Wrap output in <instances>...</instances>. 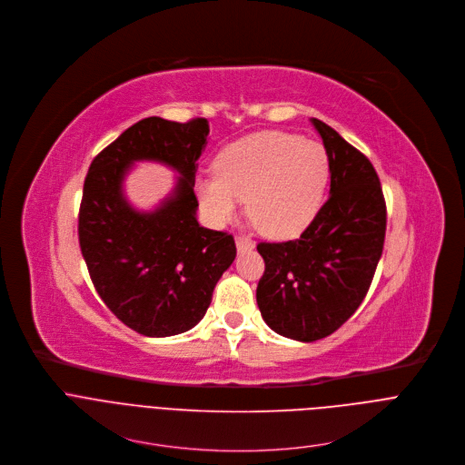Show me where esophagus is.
I'll return each instance as SVG.
<instances>
[{
	"mask_svg": "<svg viewBox=\"0 0 465 465\" xmlns=\"http://www.w3.org/2000/svg\"><path fill=\"white\" fill-rule=\"evenodd\" d=\"M236 249H238L240 252H243V251H252V249H254V242H252L251 238H247V236H236Z\"/></svg>",
	"mask_w": 465,
	"mask_h": 465,
	"instance_id": "34e87169",
	"label": "esophagus"
}]
</instances>
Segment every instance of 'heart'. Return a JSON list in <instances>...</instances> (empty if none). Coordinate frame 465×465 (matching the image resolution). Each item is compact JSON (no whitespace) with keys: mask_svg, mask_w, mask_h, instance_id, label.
<instances>
[{"mask_svg":"<svg viewBox=\"0 0 465 465\" xmlns=\"http://www.w3.org/2000/svg\"><path fill=\"white\" fill-rule=\"evenodd\" d=\"M216 175L196 184L213 225L231 222L242 200L252 223L271 238H290L310 225L322 205L328 155L321 143L284 132H260L227 144Z\"/></svg>","mask_w":465,"mask_h":465,"instance_id":"obj_1","label":"heart"}]
</instances>
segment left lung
Instances as JSON below:
<instances>
[{"label":"left lung","instance_id":"1","mask_svg":"<svg viewBox=\"0 0 465 465\" xmlns=\"http://www.w3.org/2000/svg\"><path fill=\"white\" fill-rule=\"evenodd\" d=\"M330 166V198L290 242L258 243L265 271L256 302L265 324L313 342L339 330L359 308L383 252L387 205L376 168L319 119Z\"/></svg>","mask_w":465,"mask_h":465}]
</instances>
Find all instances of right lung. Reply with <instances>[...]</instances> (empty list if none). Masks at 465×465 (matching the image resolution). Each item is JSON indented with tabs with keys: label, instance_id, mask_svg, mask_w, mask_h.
I'll return each instance as SVG.
<instances>
[{
	"label": "right lung",
	"instance_id": "obj_1",
	"mask_svg": "<svg viewBox=\"0 0 465 465\" xmlns=\"http://www.w3.org/2000/svg\"><path fill=\"white\" fill-rule=\"evenodd\" d=\"M207 137V119H143L93 159L84 181L78 242L91 282L119 321L146 337L194 328L236 256L231 234L196 220L194 181ZM137 160L180 173L173 194L150 213L134 210L122 189Z\"/></svg>",
	"mask_w": 465,
	"mask_h": 465
}]
</instances>
